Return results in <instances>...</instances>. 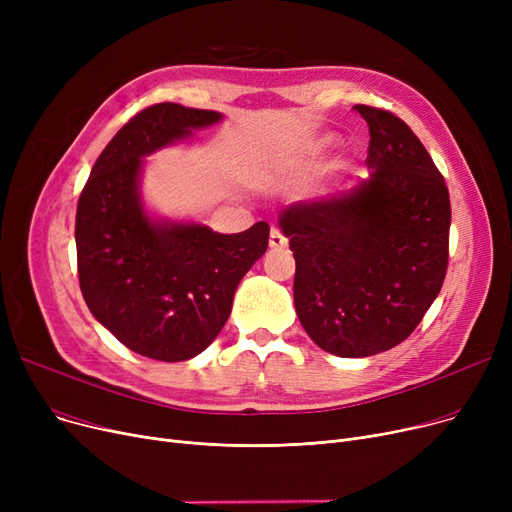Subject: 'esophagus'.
<instances>
[{"mask_svg":"<svg viewBox=\"0 0 512 512\" xmlns=\"http://www.w3.org/2000/svg\"><path fill=\"white\" fill-rule=\"evenodd\" d=\"M286 242H288V238L278 228H272V232H270V247L272 249H282V247H286Z\"/></svg>","mask_w":512,"mask_h":512,"instance_id":"1","label":"esophagus"}]
</instances>
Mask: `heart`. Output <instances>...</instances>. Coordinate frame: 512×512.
Returning <instances> with one entry per match:
<instances>
[{"label":"heart","instance_id":"b5f03b06","mask_svg":"<svg viewBox=\"0 0 512 512\" xmlns=\"http://www.w3.org/2000/svg\"><path fill=\"white\" fill-rule=\"evenodd\" d=\"M326 145H328V141H317V143H315V145L309 149V153H307V155H309V157H315V155H319L321 151L326 149Z\"/></svg>","mask_w":512,"mask_h":512}]
</instances>
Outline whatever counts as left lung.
<instances>
[{
    "instance_id": "left-lung-1",
    "label": "left lung",
    "mask_w": 512,
    "mask_h": 512,
    "mask_svg": "<svg viewBox=\"0 0 512 512\" xmlns=\"http://www.w3.org/2000/svg\"><path fill=\"white\" fill-rule=\"evenodd\" d=\"M369 126V180L353 193L288 205L280 226L297 261L294 307L336 357H371L407 340L448 270L450 197L417 134L382 107Z\"/></svg>"
}]
</instances>
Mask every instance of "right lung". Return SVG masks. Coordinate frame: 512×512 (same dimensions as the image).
I'll list each match as a JSON object with an SVG mask.
<instances>
[{"label": "right lung", "instance_id": "1", "mask_svg": "<svg viewBox=\"0 0 512 512\" xmlns=\"http://www.w3.org/2000/svg\"><path fill=\"white\" fill-rule=\"evenodd\" d=\"M222 114L155 103L132 116L97 157L76 207L78 284L101 326L130 351L186 361L213 342L238 282L265 253L270 226L238 234L151 222L137 193L141 157Z\"/></svg>", "mask_w": 512, "mask_h": 512}]
</instances>
